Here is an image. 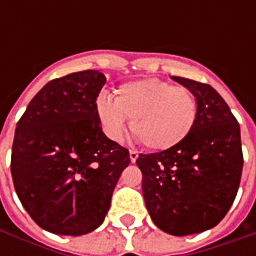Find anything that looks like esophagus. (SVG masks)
Returning a JSON list of instances; mask_svg holds the SVG:
<instances>
[{
    "instance_id": "esophagus-1",
    "label": "esophagus",
    "mask_w": 256,
    "mask_h": 256,
    "mask_svg": "<svg viewBox=\"0 0 256 256\" xmlns=\"http://www.w3.org/2000/svg\"><path fill=\"white\" fill-rule=\"evenodd\" d=\"M128 156H130V160H132V163H134V162L138 159V152L134 150H128Z\"/></svg>"
}]
</instances>
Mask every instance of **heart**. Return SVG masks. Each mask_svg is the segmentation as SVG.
Here are the masks:
<instances>
[{
    "mask_svg": "<svg viewBox=\"0 0 256 256\" xmlns=\"http://www.w3.org/2000/svg\"><path fill=\"white\" fill-rule=\"evenodd\" d=\"M96 112L102 130L120 141L132 119V132L150 150H167L182 142L198 118L196 97L185 86L156 78L120 84L116 97L101 93Z\"/></svg>",
    "mask_w": 256,
    "mask_h": 256,
    "instance_id": "1",
    "label": "heart"
}]
</instances>
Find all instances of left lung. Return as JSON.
Listing matches in <instances>:
<instances>
[{
    "mask_svg": "<svg viewBox=\"0 0 256 256\" xmlns=\"http://www.w3.org/2000/svg\"><path fill=\"white\" fill-rule=\"evenodd\" d=\"M198 101V118L182 142L137 159L142 194L160 230L188 236L214 228L234 202L242 172L240 126L210 84L172 76Z\"/></svg>",
    "mask_w": 256,
    "mask_h": 256,
    "instance_id": "left-lung-1",
    "label": "left lung"
}]
</instances>
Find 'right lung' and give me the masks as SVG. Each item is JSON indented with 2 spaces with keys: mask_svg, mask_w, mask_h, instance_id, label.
I'll return each instance as SVG.
<instances>
[{
  "mask_svg": "<svg viewBox=\"0 0 256 256\" xmlns=\"http://www.w3.org/2000/svg\"><path fill=\"white\" fill-rule=\"evenodd\" d=\"M106 76L68 74L42 88L16 124L10 172L36 225L82 236L102 224L128 150L102 133L96 100Z\"/></svg>",
  "mask_w": 256,
  "mask_h": 256,
  "instance_id": "obj_1",
  "label": "right lung"
}]
</instances>
